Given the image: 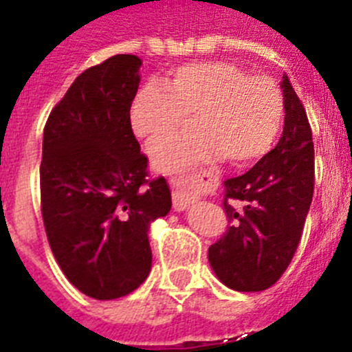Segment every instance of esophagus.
<instances>
[{
  "label": "esophagus",
  "mask_w": 352,
  "mask_h": 352,
  "mask_svg": "<svg viewBox=\"0 0 352 352\" xmlns=\"http://www.w3.org/2000/svg\"><path fill=\"white\" fill-rule=\"evenodd\" d=\"M173 189V209L186 210L193 206L198 198V184L193 175L177 173L168 179Z\"/></svg>",
  "instance_id": "obj_1"
}]
</instances>
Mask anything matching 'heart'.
<instances>
[{
  "instance_id": "obj_1",
  "label": "heart",
  "mask_w": 352,
  "mask_h": 352,
  "mask_svg": "<svg viewBox=\"0 0 352 352\" xmlns=\"http://www.w3.org/2000/svg\"><path fill=\"white\" fill-rule=\"evenodd\" d=\"M194 117L197 133L155 143L152 164L177 172L227 157L235 166L256 163L282 133L285 99L267 76H252L230 62H195L173 69L163 87L143 85L129 106L134 136L146 143L175 133Z\"/></svg>"
}]
</instances>
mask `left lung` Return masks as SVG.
Wrapping results in <instances>:
<instances>
[{"label":"left lung","instance_id":"8db88e82","mask_svg":"<svg viewBox=\"0 0 352 352\" xmlns=\"http://www.w3.org/2000/svg\"><path fill=\"white\" fill-rule=\"evenodd\" d=\"M285 125L278 145L252 170L225 180L232 227L209 248L216 276L239 292L265 290L289 267L310 209L316 182L307 111L287 76L282 81ZM241 201V208L228 204Z\"/></svg>","mask_w":352,"mask_h":352}]
</instances>
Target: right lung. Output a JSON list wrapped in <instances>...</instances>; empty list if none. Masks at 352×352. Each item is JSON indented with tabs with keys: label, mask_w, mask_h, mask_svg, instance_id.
<instances>
[{
	"label": "right lung",
	"mask_w": 352,
	"mask_h": 352,
	"mask_svg": "<svg viewBox=\"0 0 352 352\" xmlns=\"http://www.w3.org/2000/svg\"><path fill=\"white\" fill-rule=\"evenodd\" d=\"M142 60L117 54L76 78L44 127L41 207L49 246L72 285L117 299L151 273L148 227L172 209L164 177L129 124Z\"/></svg>",
	"instance_id": "right-lung-1"
}]
</instances>
